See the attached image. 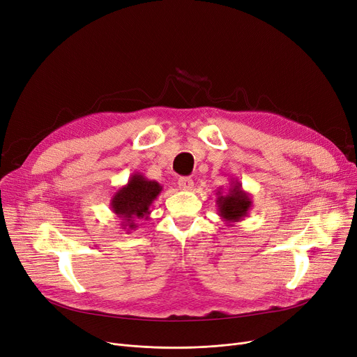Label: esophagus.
Wrapping results in <instances>:
<instances>
[{"instance_id":"obj_1","label":"esophagus","mask_w":357,"mask_h":357,"mask_svg":"<svg viewBox=\"0 0 357 357\" xmlns=\"http://www.w3.org/2000/svg\"><path fill=\"white\" fill-rule=\"evenodd\" d=\"M178 185H179L181 190L188 191V190L194 188V181L190 176H182V178L178 179Z\"/></svg>"}]
</instances>
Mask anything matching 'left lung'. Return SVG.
Masks as SVG:
<instances>
[{
	"label": "left lung",
	"mask_w": 357,
	"mask_h": 357,
	"mask_svg": "<svg viewBox=\"0 0 357 357\" xmlns=\"http://www.w3.org/2000/svg\"><path fill=\"white\" fill-rule=\"evenodd\" d=\"M215 204L218 215L227 226H233V224L245 220L253 207L252 195L243 190L241 183L236 178H231L227 191H222L221 188L217 191Z\"/></svg>",
	"instance_id": "1"
}]
</instances>
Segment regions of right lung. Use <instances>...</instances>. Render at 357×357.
<instances>
[{"label":"right lung","mask_w":357,"mask_h":357,"mask_svg":"<svg viewBox=\"0 0 357 357\" xmlns=\"http://www.w3.org/2000/svg\"><path fill=\"white\" fill-rule=\"evenodd\" d=\"M162 192V185L150 181L136 172L130 176L128 182L114 192L109 202L111 211L121 218V229L130 233L136 230V218H149L150 207Z\"/></svg>","instance_id":"obj_1"}]
</instances>
